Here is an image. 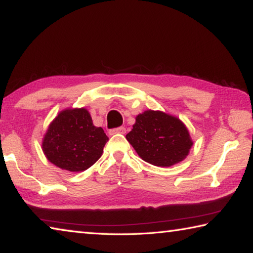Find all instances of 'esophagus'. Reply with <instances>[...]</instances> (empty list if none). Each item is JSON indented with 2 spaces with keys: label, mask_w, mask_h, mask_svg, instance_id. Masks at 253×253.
Wrapping results in <instances>:
<instances>
[{
  "label": "esophagus",
  "mask_w": 253,
  "mask_h": 253,
  "mask_svg": "<svg viewBox=\"0 0 253 253\" xmlns=\"http://www.w3.org/2000/svg\"><path fill=\"white\" fill-rule=\"evenodd\" d=\"M126 132V128L125 127H118V128H114V129L109 130L110 135H116V134H125Z\"/></svg>",
  "instance_id": "34e87169"
}]
</instances>
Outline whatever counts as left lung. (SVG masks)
<instances>
[{"instance_id": "1", "label": "left lung", "mask_w": 253, "mask_h": 253, "mask_svg": "<svg viewBox=\"0 0 253 253\" xmlns=\"http://www.w3.org/2000/svg\"><path fill=\"white\" fill-rule=\"evenodd\" d=\"M126 138L143 161L160 168H169L185 160L193 145L181 119L151 109L137 115Z\"/></svg>"}]
</instances>
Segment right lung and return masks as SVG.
<instances>
[{
	"instance_id": "obj_1",
	"label": "right lung",
	"mask_w": 253,
	"mask_h": 253,
	"mask_svg": "<svg viewBox=\"0 0 253 253\" xmlns=\"http://www.w3.org/2000/svg\"><path fill=\"white\" fill-rule=\"evenodd\" d=\"M107 140L104 129L93 125L87 109L67 108L50 123L42 151L57 168L83 172L99 160Z\"/></svg>"
}]
</instances>
